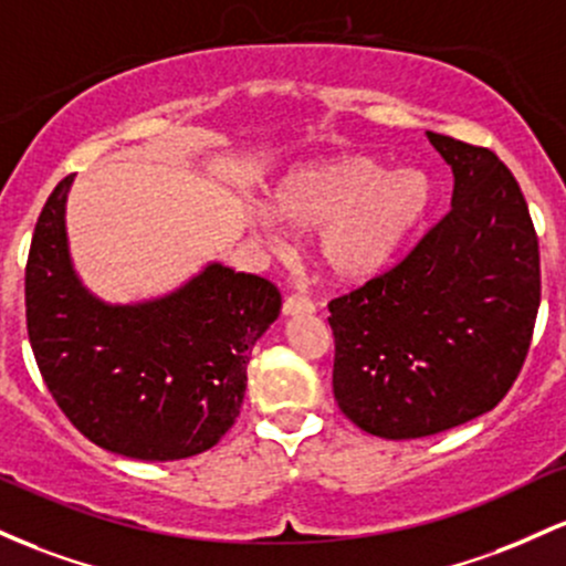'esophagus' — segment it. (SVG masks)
<instances>
[{"instance_id": "esophagus-1", "label": "esophagus", "mask_w": 566, "mask_h": 566, "mask_svg": "<svg viewBox=\"0 0 566 566\" xmlns=\"http://www.w3.org/2000/svg\"><path fill=\"white\" fill-rule=\"evenodd\" d=\"M315 302L307 300V296H289L283 302V315H313Z\"/></svg>"}]
</instances>
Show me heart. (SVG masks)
Instances as JSON below:
<instances>
[{"instance_id": "b5f03b06", "label": "heart", "mask_w": 566, "mask_h": 566, "mask_svg": "<svg viewBox=\"0 0 566 566\" xmlns=\"http://www.w3.org/2000/svg\"><path fill=\"white\" fill-rule=\"evenodd\" d=\"M433 202L420 170L366 155L310 163L272 192L285 224L315 232V264L334 283H366L392 266Z\"/></svg>"}]
</instances>
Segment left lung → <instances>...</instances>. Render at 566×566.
Segmentation results:
<instances>
[{"label": "left lung", "mask_w": 566, "mask_h": 566, "mask_svg": "<svg viewBox=\"0 0 566 566\" xmlns=\"http://www.w3.org/2000/svg\"><path fill=\"white\" fill-rule=\"evenodd\" d=\"M452 165V211L392 270L328 302L334 398L366 433L436 436L516 382L539 307L530 208L486 146L428 133Z\"/></svg>", "instance_id": "1"}]
</instances>
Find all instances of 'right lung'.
I'll list each match as a JSON object with an SVG mask.
<instances>
[{
    "mask_svg": "<svg viewBox=\"0 0 566 566\" xmlns=\"http://www.w3.org/2000/svg\"><path fill=\"white\" fill-rule=\"evenodd\" d=\"M72 181L44 202L27 262V328L44 385L106 452L149 462L206 452L238 420L251 347L281 313V291L213 262L160 300L101 302L69 256Z\"/></svg>",
    "mask_w": 566,
    "mask_h": 566,
    "instance_id": "1",
    "label": "right lung"
}]
</instances>
